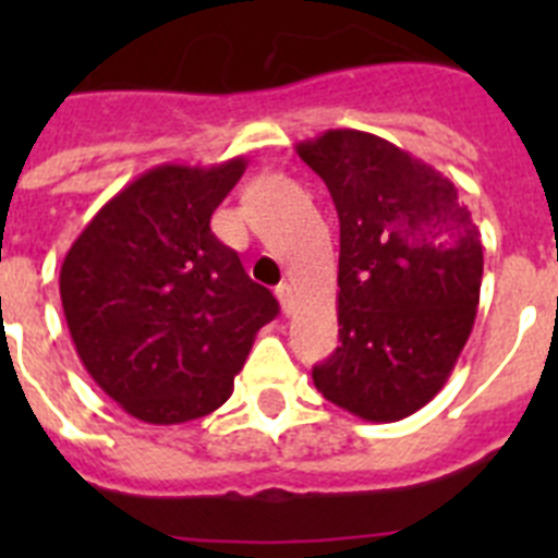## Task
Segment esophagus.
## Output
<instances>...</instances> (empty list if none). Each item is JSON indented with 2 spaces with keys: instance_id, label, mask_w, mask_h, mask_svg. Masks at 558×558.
Masks as SVG:
<instances>
[{
  "instance_id": "esophagus-1",
  "label": "esophagus",
  "mask_w": 558,
  "mask_h": 558,
  "mask_svg": "<svg viewBox=\"0 0 558 558\" xmlns=\"http://www.w3.org/2000/svg\"><path fill=\"white\" fill-rule=\"evenodd\" d=\"M276 295H279L284 313H290V307H293V288H290V282L279 284V288H276Z\"/></svg>"
}]
</instances>
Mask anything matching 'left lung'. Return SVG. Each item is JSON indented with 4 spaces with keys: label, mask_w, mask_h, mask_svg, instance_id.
I'll return each mask as SVG.
<instances>
[{
    "label": "left lung",
    "mask_w": 558,
    "mask_h": 558,
    "mask_svg": "<svg viewBox=\"0 0 558 558\" xmlns=\"http://www.w3.org/2000/svg\"><path fill=\"white\" fill-rule=\"evenodd\" d=\"M340 220L338 340L315 388L366 422H399L450 377L481 302L483 245L450 179L366 131L295 145Z\"/></svg>",
    "instance_id": "8db88e82"
}]
</instances>
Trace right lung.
<instances>
[{
  "label": "right lung",
  "instance_id": "right-lung-1",
  "mask_svg": "<svg viewBox=\"0 0 558 558\" xmlns=\"http://www.w3.org/2000/svg\"><path fill=\"white\" fill-rule=\"evenodd\" d=\"M243 172V156L153 167L97 211L63 259L77 357L142 422L181 425L218 411L256 332L279 313L209 229Z\"/></svg>",
  "mask_w": 558,
  "mask_h": 558
}]
</instances>
